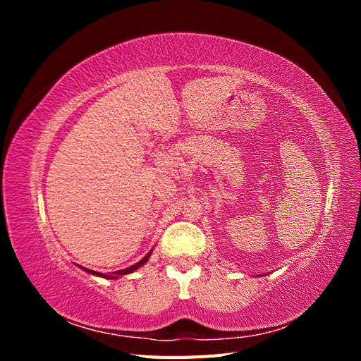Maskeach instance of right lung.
Wrapping results in <instances>:
<instances>
[{
	"mask_svg": "<svg viewBox=\"0 0 361 361\" xmlns=\"http://www.w3.org/2000/svg\"><path fill=\"white\" fill-rule=\"evenodd\" d=\"M152 251L154 250H150L149 253L141 259L140 262H137L135 265H133V267H129V268H125V269H120V271H114V272H111V274H104V272H97V271H92V269H87V268H84V267H81L84 271H87L89 272V274H93V276H97V277H104V279H111V280H114V279H118V277H122V276H126V274H130V272H134L135 269H138V268H141L143 267L146 262L149 260V257H150V255H152Z\"/></svg>",
	"mask_w": 361,
	"mask_h": 361,
	"instance_id": "obj_1",
	"label": "right lung"
}]
</instances>
